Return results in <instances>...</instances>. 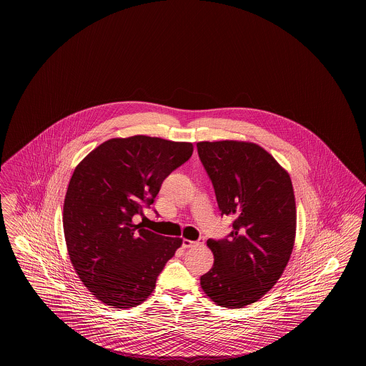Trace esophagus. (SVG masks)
Masks as SVG:
<instances>
[{"label":"esophagus","mask_w":366,"mask_h":366,"mask_svg":"<svg viewBox=\"0 0 366 366\" xmlns=\"http://www.w3.org/2000/svg\"><path fill=\"white\" fill-rule=\"evenodd\" d=\"M195 244H197L195 241H190V239H187V238H184V239L182 241V247H183V248H192Z\"/></svg>","instance_id":"esophagus-1"}]
</instances>
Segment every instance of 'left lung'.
Wrapping results in <instances>:
<instances>
[{"label": "left lung", "mask_w": 366, "mask_h": 366, "mask_svg": "<svg viewBox=\"0 0 366 366\" xmlns=\"http://www.w3.org/2000/svg\"><path fill=\"white\" fill-rule=\"evenodd\" d=\"M222 216L232 219L223 239H208L214 256L201 288L227 308L257 302L288 264L296 235V204L289 174L250 142L197 143Z\"/></svg>", "instance_id": "8db88e82"}]
</instances>
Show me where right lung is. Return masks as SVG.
<instances>
[{
    "label": "right lung",
    "instance_id": "1",
    "mask_svg": "<svg viewBox=\"0 0 366 366\" xmlns=\"http://www.w3.org/2000/svg\"><path fill=\"white\" fill-rule=\"evenodd\" d=\"M192 154V143L161 137L110 139L86 155L70 179L63 230L70 260L104 305L131 308L155 288L182 238L134 223L154 202L162 182Z\"/></svg>",
    "mask_w": 366,
    "mask_h": 366
}]
</instances>
